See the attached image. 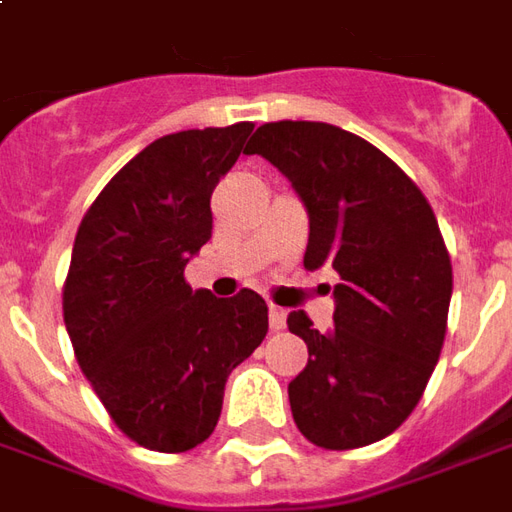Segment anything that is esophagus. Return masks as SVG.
<instances>
[{"label": "esophagus", "mask_w": 512, "mask_h": 512, "mask_svg": "<svg viewBox=\"0 0 512 512\" xmlns=\"http://www.w3.org/2000/svg\"><path fill=\"white\" fill-rule=\"evenodd\" d=\"M285 318H288V313H285L282 307H268V324H271V330H282V327H285Z\"/></svg>", "instance_id": "1"}]
</instances>
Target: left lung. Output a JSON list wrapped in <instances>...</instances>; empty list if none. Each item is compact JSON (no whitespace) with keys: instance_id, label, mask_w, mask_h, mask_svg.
<instances>
[{"instance_id":"obj_1","label":"left lung","mask_w":512,"mask_h":512,"mask_svg":"<svg viewBox=\"0 0 512 512\" xmlns=\"http://www.w3.org/2000/svg\"><path fill=\"white\" fill-rule=\"evenodd\" d=\"M246 152L305 202L307 271L341 277L330 332L288 316L310 355L288 385L293 421L321 449L382 441L418 405L446 335L452 260L430 202L377 146L324 121L263 124Z\"/></svg>"}]
</instances>
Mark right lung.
<instances>
[{
    "mask_svg": "<svg viewBox=\"0 0 512 512\" xmlns=\"http://www.w3.org/2000/svg\"><path fill=\"white\" fill-rule=\"evenodd\" d=\"M255 124L163 135L82 216L63 318L82 374L127 438L188 452L216 430L232 368L263 343L268 307L244 288L216 299L185 282L210 241L213 188Z\"/></svg>",
    "mask_w": 512,
    "mask_h": 512,
    "instance_id": "obj_1",
    "label": "right lung"
}]
</instances>
